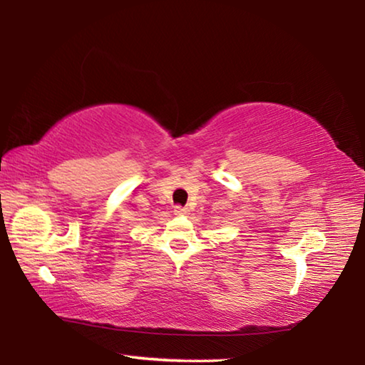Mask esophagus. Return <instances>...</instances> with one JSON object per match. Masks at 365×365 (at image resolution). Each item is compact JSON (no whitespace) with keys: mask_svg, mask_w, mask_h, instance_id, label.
Listing matches in <instances>:
<instances>
[{"mask_svg":"<svg viewBox=\"0 0 365 365\" xmlns=\"http://www.w3.org/2000/svg\"><path fill=\"white\" fill-rule=\"evenodd\" d=\"M187 212H188V207H182V206L174 207V214H177V215H182V214H187Z\"/></svg>","mask_w":365,"mask_h":365,"instance_id":"34e87169","label":"esophagus"}]
</instances>
